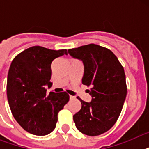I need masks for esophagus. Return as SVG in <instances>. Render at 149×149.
Masks as SVG:
<instances>
[{"instance_id": "obj_1", "label": "esophagus", "mask_w": 149, "mask_h": 149, "mask_svg": "<svg viewBox=\"0 0 149 149\" xmlns=\"http://www.w3.org/2000/svg\"><path fill=\"white\" fill-rule=\"evenodd\" d=\"M70 100H73V99H75V97H73V96H71V95H70Z\"/></svg>"}]
</instances>
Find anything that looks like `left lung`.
<instances>
[{
    "label": "left lung",
    "instance_id": "1",
    "mask_svg": "<svg viewBox=\"0 0 149 149\" xmlns=\"http://www.w3.org/2000/svg\"><path fill=\"white\" fill-rule=\"evenodd\" d=\"M70 56L83 61L82 84L91 86L90 103L79 97L82 107L73 115L76 127L89 136L105 133L118 120L127 95L124 67L110 49L95 44L68 50Z\"/></svg>",
    "mask_w": 149,
    "mask_h": 149
}]
</instances>
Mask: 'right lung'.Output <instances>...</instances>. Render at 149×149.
<instances>
[{
	"instance_id": "right-lung-1",
	"label": "right lung",
	"mask_w": 149,
	"mask_h": 149,
	"mask_svg": "<svg viewBox=\"0 0 149 149\" xmlns=\"http://www.w3.org/2000/svg\"><path fill=\"white\" fill-rule=\"evenodd\" d=\"M67 50L32 46L15 56L9 68L7 97L14 118L26 132L45 135L56 127L58 112L70 100L66 92L46 93L51 63Z\"/></svg>"
}]
</instances>
